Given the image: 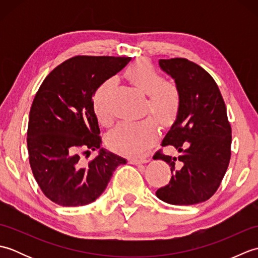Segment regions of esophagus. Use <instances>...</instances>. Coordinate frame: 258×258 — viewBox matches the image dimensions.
Wrapping results in <instances>:
<instances>
[{"mask_svg":"<svg viewBox=\"0 0 258 258\" xmlns=\"http://www.w3.org/2000/svg\"><path fill=\"white\" fill-rule=\"evenodd\" d=\"M150 162V158H131L130 163L133 164V165H140V164H145V163H149Z\"/></svg>","mask_w":258,"mask_h":258,"instance_id":"1","label":"esophagus"}]
</instances>
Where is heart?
<instances>
[{
	"label": "heart",
	"instance_id": "obj_1",
	"mask_svg": "<svg viewBox=\"0 0 258 258\" xmlns=\"http://www.w3.org/2000/svg\"><path fill=\"white\" fill-rule=\"evenodd\" d=\"M126 79L136 90L147 95L146 112L164 127L171 126L176 119L182 96L177 85L164 81L154 67L144 59L131 64L125 71ZM115 80L109 78L96 86L92 96V105L96 118L103 125L112 122L111 101ZM157 138V125L152 118L134 123H119L108 133L107 144L119 154L141 156L154 144Z\"/></svg>",
	"mask_w": 258,
	"mask_h": 258
}]
</instances>
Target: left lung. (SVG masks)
<instances>
[{"label":"left lung","mask_w":258,"mask_h":258,"mask_svg":"<svg viewBox=\"0 0 258 258\" xmlns=\"http://www.w3.org/2000/svg\"><path fill=\"white\" fill-rule=\"evenodd\" d=\"M158 64L175 81L182 104L162 142L174 146L178 155H154L172 172L156 196L172 205L199 204L215 194L231 160L232 128L225 103L216 82L200 65L182 57L160 59Z\"/></svg>","instance_id":"1"}]
</instances>
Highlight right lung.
Instances as JSON below:
<instances>
[{"instance_id": "add662e5", "label": "right lung", "mask_w": 258, "mask_h": 258, "mask_svg": "<svg viewBox=\"0 0 258 258\" xmlns=\"http://www.w3.org/2000/svg\"><path fill=\"white\" fill-rule=\"evenodd\" d=\"M131 59L75 56L54 69L38 89L30 111L27 150L38 186L56 204L83 206L94 202L116 167L126 164L125 158L101 147L92 96L101 82ZM95 149L99 155L87 166L80 161L81 151Z\"/></svg>"}]
</instances>
